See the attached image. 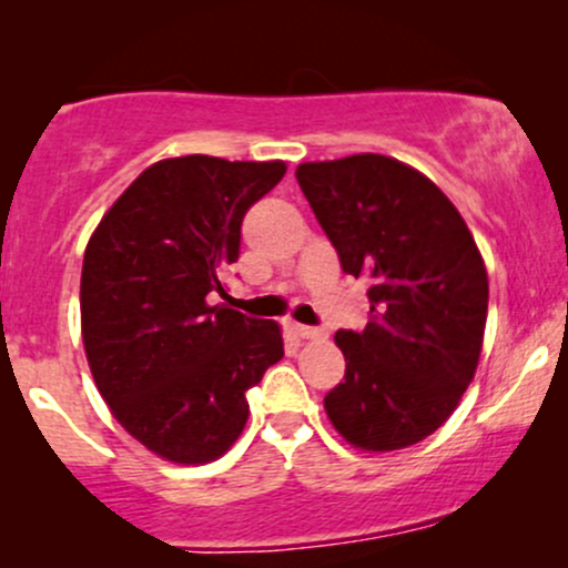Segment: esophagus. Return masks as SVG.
Listing matches in <instances>:
<instances>
[{"mask_svg": "<svg viewBox=\"0 0 568 568\" xmlns=\"http://www.w3.org/2000/svg\"><path fill=\"white\" fill-rule=\"evenodd\" d=\"M296 334L302 338H325L328 336V331L317 328V325H296Z\"/></svg>", "mask_w": 568, "mask_h": 568, "instance_id": "obj_1", "label": "esophagus"}]
</instances>
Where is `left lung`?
<instances>
[{
    "label": "left lung",
    "mask_w": 568,
    "mask_h": 568,
    "mask_svg": "<svg viewBox=\"0 0 568 568\" xmlns=\"http://www.w3.org/2000/svg\"><path fill=\"white\" fill-rule=\"evenodd\" d=\"M296 181L342 270L371 283V321L336 331L347 371L325 410L355 448L433 435L478 368L488 275L465 219L427 175L382 154L304 162Z\"/></svg>",
    "instance_id": "1"
}]
</instances>
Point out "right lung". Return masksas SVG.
I'll return each instance as SVG.
<instances>
[{
    "instance_id": "add662e5",
    "label": "right lung",
    "mask_w": 568,
    "mask_h": 568,
    "mask_svg": "<svg viewBox=\"0 0 568 568\" xmlns=\"http://www.w3.org/2000/svg\"><path fill=\"white\" fill-rule=\"evenodd\" d=\"M285 162L189 154L154 162L109 207L82 262V342L98 393L149 452L219 459L247 422L245 393L283 357L272 321L207 304L240 258L247 207Z\"/></svg>"
}]
</instances>
